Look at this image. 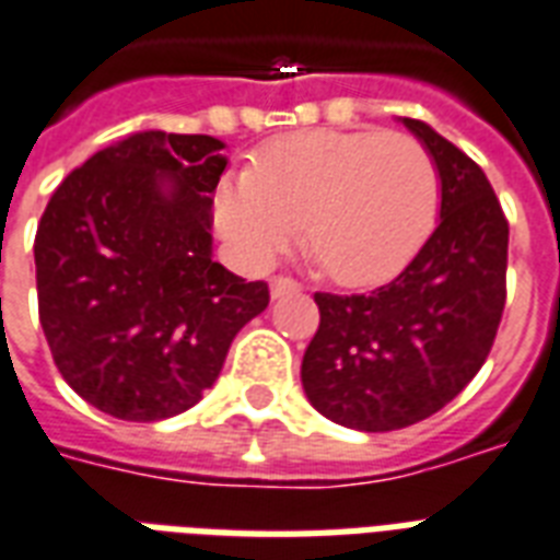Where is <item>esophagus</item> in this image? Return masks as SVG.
<instances>
[{"label": "esophagus", "mask_w": 560, "mask_h": 560, "mask_svg": "<svg viewBox=\"0 0 560 560\" xmlns=\"http://www.w3.org/2000/svg\"><path fill=\"white\" fill-rule=\"evenodd\" d=\"M299 290H302V284H299L296 279H290V276H276V279L270 281V296L272 299L288 296V293H299Z\"/></svg>", "instance_id": "1"}]
</instances>
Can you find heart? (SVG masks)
I'll use <instances>...</instances> for the list:
<instances>
[{
	"label": "heart",
	"instance_id": "1",
	"mask_svg": "<svg viewBox=\"0 0 560 560\" xmlns=\"http://www.w3.org/2000/svg\"><path fill=\"white\" fill-rule=\"evenodd\" d=\"M442 174L424 142L381 130H302L264 148L214 191L220 235L264 270L299 235L346 288L398 276L433 235Z\"/></svg>",
	"mask_w": 560,
	"mask_h": 560
}]
</instances>
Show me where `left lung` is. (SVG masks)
<instances>
[{
    "mask_svg": "<svg viewBox=\"0 0 560 560\" xmlns=\"http://www.w3.org/2000/svg\"><path fill=\"white\" fill-rule=\"evenodd\" d=\"M404 125L442 174V218L418 255L372 293H314L302 360L316 412L363 433L418 424L482 369L505 307L509 220L477 162L418 118Z\"/></svg>",
    "mask_w": 560,
    "mask_h": 560,
    "instance_id": "obj_1",
    "label": "left lung"
}]
</instances>
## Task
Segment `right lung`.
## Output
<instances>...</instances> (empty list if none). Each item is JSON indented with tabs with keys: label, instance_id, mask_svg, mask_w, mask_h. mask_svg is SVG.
Wrapping results in <instances>:
<instances>
[{
	"label": "right lung",
	"instance_id": "1",
	"mask_svg": "<svg viewBox=\"0 0 560 560\" xmlns=\"http://www.w3.org/2000/svg\"><path fill=\"white\" fill-rule=\"evenodd\" d=\"M211 136L130 133L51 194L37 237L39 325L63 381L121 421L179 416L218 381L267 281L211 261Z\"/></svg>",
	"mask_w": 560,
	"mask_h": 560
}]
</instances>
